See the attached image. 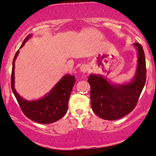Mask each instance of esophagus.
Returning <instances> with one entry per match:
<instances>
[{
    "mask_svg": "<svg viewBox=\"0 0 156 156\" xmlns=\"http://www.w3.org/2000/svg\"><path fill=\"white\" fill-rule=\"evenodd\" d=\"M88 70V67L86 65H83L80 67V70L82 73H86Z\"/></svg>",
    "mask_w": 156,
    "mask_h": 156,
    "instance_id": "obj_1",
    "label": "esophagus"
}]
</instances>
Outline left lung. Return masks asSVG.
Returning a JSON list of instances; mask_svg holds the SVG:
<instances>
[{
    "label": "left lung",
    "mask_w": 156,
    "mask_h": 156,
    "mask_svg": "<svg viewBox=\"0 0 156 156\" xmlns=\"http://www.w3.org/2000/svg\"><path fill=\"white\" fill-rule=\"evenodd\" d=\"M138 55L136 74L130 82L113 83L104 76L90 74L88 81L90 86L91 107L104 120L119 119L130 113L136 107L146 80L145 53L140 43H135Z\"/></svg>",
    "instance_id": "obj_1"
}]
</instances>
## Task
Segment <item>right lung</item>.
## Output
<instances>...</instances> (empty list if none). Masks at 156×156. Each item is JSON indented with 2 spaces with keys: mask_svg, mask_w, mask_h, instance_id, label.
I'll return each instance as SVG.
<instances>
[{
  "mask_svg": "<svg viewBox=\"0 0 156 156\" xmlns=\"http://www.w3.org/2000/svg\"><path fill=\"white\" fill-rule=\"evenodd\" d=\"M31 37H32V35L30 34L25 38L20 48L23 46L27 41H28V39ZM18 53H19V50L16 52L13 61L11 89L23 113L29 119L42 124L52 123L61 119L67 113L68 100H69L73 87L76 83L75 76H70L69 74L65 75L54 86L53 88L50 90V92L45 95L43 98L36 100V101H27L20 96L14 86L15 61Z\"/></svg>",
  "mask_w": 156,
  "mask_h": 156,
  "instance_id": "obj_1",
  "label": "right lung"
}]
</instances>
